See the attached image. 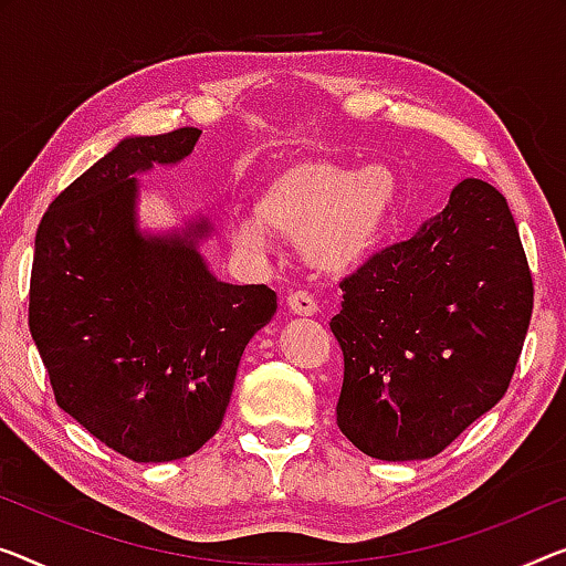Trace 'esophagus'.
<instances>
[{
	"label": "esophagus",
	"instance_id": "1",
	"mask_svg": "<svg viewBox=\"0 0 566 566\" xmlns=\"http://www.w3.org/2000/svg\"><path fill=\"white\" fill-rule=\"evenodd\" d=\"M286 307H290L294 315L310 317V315H315V312H317V302L307 292H292L290 297H286Z\"/></svg>",
	"mask_w": 566,
	"mask_h": 566
}]
</instances>
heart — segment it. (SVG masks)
I'll use <instances>...</instances> for the list:
<instances>
[{
    "mask_svg": "<svg viewBox=\"0 0 566 566\" xmlns=\"http://www.w3.org/2000/svg\"><path fill=\"white\" fill-rule=\"evenodd\" d=\"M401 198L389 165L353 167L297 159L266 177L254 213L235 216L231 239L247 254H266L269 229L300 235V251L317 272L343 276L374 256Z\"/></svg>",
    "mask_w": 566,
    "mask_h": 566,
    "instance_id": "obj_1",
    "label": "heart"
}]
</instances>
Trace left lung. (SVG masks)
I'll use <instances>...</instances> for the list:
<instances>
[{"label": "left lung", "mask_w": 566, "mask_h": 566, "mask_svg": "<svg viewBox=\"0 0 566 566\" xmlns=\"http://www.w3.org/2000/svg\"><path fill=\"white\" fill-rule=\"evenodd\" d=\"M340 290L337 427L368 458H434L509 391L534 282L493 185L462 180L440 216Z\"/></svg>", "instance_id": "8db88e82"}]
</instances>
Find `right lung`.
Listing matches in <instances>:
<instances>
[{
    "mask_svg": "<svg viewBox=\"0 0 566 566\" xmlns=\"http://www.w3.org/2000/svg\"><path fill=\"white\" fill-rule=\"evenodd\" d=\"M200 129L126 137L42 216L30 333L57 407L134 462L198 452L221 427L243 348L276 312L266 284L216 280L206 218L137 226V175L177 165Z\"/></svg>",
    "mask_w": 566,
    "mask_h": 566,
    "instance_id": "obj_1",
    "label": "right lung"
}]
</instances>
